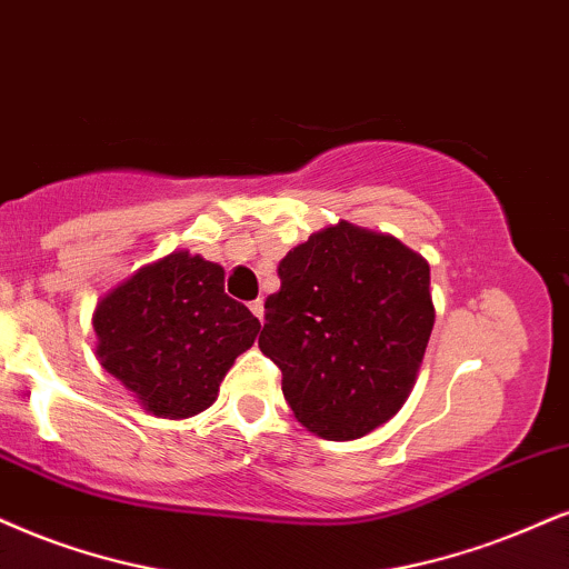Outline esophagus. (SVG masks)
Instances as JSON below:
<instances>
[{
	"instance_id": "34e87169",
	"label": "esophagus",
	"mask_w": 569,
	"mask_h": 569,
	"mask_svg": "<svg viewBox=\"0 0 569 569\" xmlns=\"http://www.w3.org/2000/svg\"><path fill=\"white\" fill-rule=\"evenodd\" d=\"M250 311L256 313L258 321H263V300H261V298H258V300H252V303H250Z\"/></svg>"
}]
</instances>
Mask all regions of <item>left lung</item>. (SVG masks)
Here are the masks:
<instances>
[{
    "label": "left lung",
    "instance_id": "8db88e82",
    "mask_svg": "<svg viewBox=\"0 0 569 569\" xmlns=\"http://www.w3.org/2000/svg\"><path fill=\"white\" fill-rule=\"evenodd\" d=\"M258 348L308 432L356 440L406 403L435 325L430 266L401 240L340 221L279 261Z\"/></svg>",
    "mask_w": 569,
    "mask_h": 569
}]
</instances>
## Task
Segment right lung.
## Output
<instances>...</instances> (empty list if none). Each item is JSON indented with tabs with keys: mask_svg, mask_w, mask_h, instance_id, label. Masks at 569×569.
<instances>
[{
	"mask_svg": "<svg viewBox=\"0 0 569 569\" xmlns=\"http://www.w3.org/2000/svg\"><path fill=\"white\" fill-rule=\"evenodd\" d=\"M97 356L156 417L187 419L219 396L258 321L223 292V269L177 250L110 290L91 317Z\"/></svg>",
	"mask_w": 569,
	"mask_h": 569,
	"instance_id": "add662e5",
	"label": "right lung"
}]
</instances>
